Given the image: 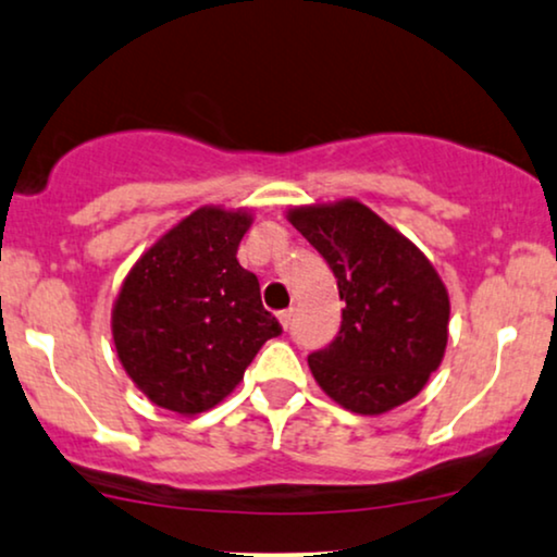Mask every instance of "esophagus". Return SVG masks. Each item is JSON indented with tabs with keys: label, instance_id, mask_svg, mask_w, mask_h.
Returning a JSON list of instances; mask_svg holds the SVG:
<instances>
[{
	"label": "esophagus",
	"instance_id": "obj_1",
	"mask_svg": "<svg viewBox=\"0 0 557 557\" xmlns=\"http://www.w3.org/2000/svg\"><path fill=\"white\" fill-rule=\"evenodd\" d=\"M293 315H295V308H285V311L277 313V319H280V323H283L285 331L293 326Z\"/></svg>",
	"mask_w": 557,
	"mask_h": 557
}]
</instances>
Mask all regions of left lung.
Here are the masks:
<instances>
[{"label": "left lung", "instance_id": "obj_1", "mask_svg": "<svg viewBox=\"0 0 557 557\" xmlns=\"http://www.w3.org/2000/svg\"><path fill=\"white\" fill-rule=\"evenodd\" d=\"M290 223L326 259L342 326L308 355L315 383L355 413L406 404L440 368L449 298L429 259L357 200L290 210Z\"/></svg>", "mask_w": 557, "mask_h": 557}]
</instances>
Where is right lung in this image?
<instances>
[{
  "mask_svg": "<svg viewBox=\"0 0 557 557\" xmlns=\"http://www.w3.org/2000/svg\"><path fill=\"white\" fill-rule=\"evenodd\" d=\"M251 215L200 208L138 259L112 308V339L133 383L177 413L213 408L262 344L283 334L257 274L238 264Z\"/></svg>",
  "mask_w": 557,
  "mask_h": 557,
  "instance_id": "add662e5",
  "label": "right lung"
}]
</instances>
